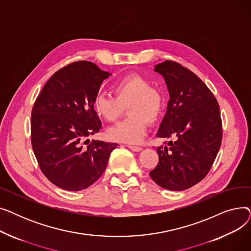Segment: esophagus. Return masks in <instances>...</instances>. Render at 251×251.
Wrapping results in <instances>:
<instances>
[{
    "instance_id": "34e87169",
    "label": "esophagus",
    "mask_w": 251,
    "mask_h": 251,
    "mask_svg": "<svg viewBox=\"0 0 251 251\" xmlns=\"http://www.w3.org/2000/svg\"><path fill=\"white\" fill-rule=\"evenodd\" d=\"M128 148L131 150V151H140L142 149L140 148V147H135V146H128Z\"/></svg>"
}]
</instances>
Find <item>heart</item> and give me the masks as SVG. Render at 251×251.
I'll use <instances>...</instances> for the list:
<instances>
[{
  "instance_id": "1",
  "label": "heart",
  "mask_w": 251,
  "mask_h": 251,
  "mask_svg": "<svg viewBox=\"0 0 251 251\" xmlns=\"http://www.w3.org/2000/svg\"><path fill=\"white\" fill-rule=\"evenodd\" d=\"M114 98L97 95L92 100L95 113L102 120L115 123L127 108L126 120L108 131L110 138L127 143H138L146 136L150 124L160 120L165 96L161 88L151 85L150 79L130 73L116 80L112 86Z\"/></svg>"
}]
</instances>
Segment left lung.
I'll list each match as a JSON object with an SVG mask.
<instances>
[{
  "label": "left lung",
  "mask_w": 251,
  "mask_h": 251,
  "mask_svg": "<svg viewBox=\"0 0 251 251\" xmlns=\"http://www.w3.org/2000/svg\"><path fill=\"white\" fill-rule=\"evenodd\" d=\"M167 83L170 100L156 137L169 139L157 148L159 163L150 172L163 188L185 190L209 172L222 138L220 107L201 79L180 63L167 60L155 66Z\"/></svg>",
  "instance_id": "1"
}]
</instances>
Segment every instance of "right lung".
Wrapping results in <instances>:
<instances>
[{"label":"right lung","mask_w":251,"mask_h":251,"mask_svg":"<svg viewBox=\"0 0 251 251\" xmlns=\"http://www.w3.org/2000/svg\"><path fill=\"white\" fill-rule=\"evenodd\" d=\"M110 73L88 61L58 70L31 112V146L44 175L56 186L79 191L103 173L115 142L86 139L101 128L92 100Z\"/></svg>","instance_id":"add662e5"}]
</instances>
